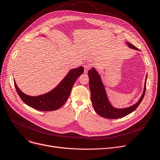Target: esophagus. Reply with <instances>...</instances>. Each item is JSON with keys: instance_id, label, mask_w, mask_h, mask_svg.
<instances>
[{"instance_id": "1", "label": "esophagus", "mask_w": 160, "mask_h": 160, "mask_svg": "<svg viewBox=\"0 0 160 160\" xmlns=\"http://www.w3.org/2000/svg\"><path fill=\"white\" fill-rule=\"evenodd\" d=\"M83 67H84V72L87 73L90 69V65L88 64H85L83 65Z\"/></svg>"}]
</instances>
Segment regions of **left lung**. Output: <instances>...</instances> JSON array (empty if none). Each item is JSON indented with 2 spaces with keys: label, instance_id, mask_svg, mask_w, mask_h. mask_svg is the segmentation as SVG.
I'll return each instance as SVG.
<instances>
[{
  "label": "left lung",
  "instance_id": "left-lung-1",
  "mask_svg": "<svg viewBox=\"0 0 160 160\" xmlns=\"http://www.w3.org/2000/svg\"><path fill=\"white\" fill-rule=\"evenodd\" d=\"M127 43L130 48L139 51V49L135 48L132 43L127 42ZM88 75L89 77V87L92 106L96 112L103 118L117 119L129 115L139 106L144 97L146 89L147 76L146 78L144 92L139 101L128 108L123 109L115 108L110 104L101 78L94 68H92L88 71Z\"/></svg>",
  "mask_w": 160,
  "mask_h": 160
}]
</instances>
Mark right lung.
Here are the masks:
<instances>
[{
    "label": "right lung",
    "mask_w": 160,
    "mask_h": 160,
    "mask_svg": "<svg viewBox=\"0 0 160 160\" xmlns=\"http://www.w3.org/2000/svg\"><path fill=\"white\" fill-rule=\"evenodd\" d=\"M83 73V66L71 70L56 88L47 94L38 96L26 95L19 90L15 81L14 82L19 96L26 104L39 111H51L58 109L65 103L75 81Z\"/></svg>",
    "instance_id": "1"
}]
</instances>
